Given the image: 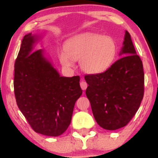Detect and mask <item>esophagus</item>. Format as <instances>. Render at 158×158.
Listing matches in <instances>:
<instances>
[{"instance_id": "obj_1", "label": "esophagus", "mask_w": 158, "mask_h": 158, "mask_svg": "<svg viewBox=\"0 0 158 158\" xmlns=\"http://www.w3.org/2000/svg\"><path fill=\"white\" fill-rule=\"evenodd\" d=\"M80 86H81V89L82 90H85L87 88V87H88V84H87V82L86 81H81V82H80Z\"/></svg>"}]
</instances>
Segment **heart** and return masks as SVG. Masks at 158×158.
I'll return each instance as SVG.
<instances>
[{
  "mask_svg": "<svg viewBox=\"0 0 158 158\" xmlns=\"http://www.w3.org/2000/svg\"><path fill=\"white\" fill-rule=\"evenodd\" d=\"M64 52L59 54L60 62L65 67L73 66V60H79L86 73L98 74L106 71L113 64L117 53V45L113 38L87 33L70 39Z\"/></svg>",
  "mask_w": 158,
  "mask_h": 158,
  "instance_id": "obj_1",
  "label": "heart"
}]
</instances>
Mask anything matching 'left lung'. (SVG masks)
Masks as SVG:
<instances>
[{
    "mask_svg": "<svg viewBox=\"0 0 158 158\" xmlns=\"http://www.w3.org/2000/svg\"><path fill=\"white\" fill-rule=\"evenodd\" d=\"M120 55L106 71L85 76L87 97L99 126L117 130L126 126L138 110L144 95L143 62L126 31Z\"/></svg>",
    "mask_w": 158,
    "mask_h": 158,
    "instance_id": "8db88e82",
    "label": "left lung"
}]
</instances>
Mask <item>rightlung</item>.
Masks as SVG:
<instances>
[{
	"instance_id": "right-lung-1",
	"label": "right lung",
	"mask_w": 158,
	"mask_h": 158,
	"mask_svg": "<svg viewBox=\"0 0 158 158\" xmlns=\"http://www.w3.org/2000/svg\"><path fill=\"white\" fill-rule=\"evenodd\" d=\"M35 41L32 33L25 35L15 60L16 102L36 133L58 137L68 128L76 101L82 94L80 78L60 77L41 49L34 51Z\"/></svg>"
}]
</instances>
